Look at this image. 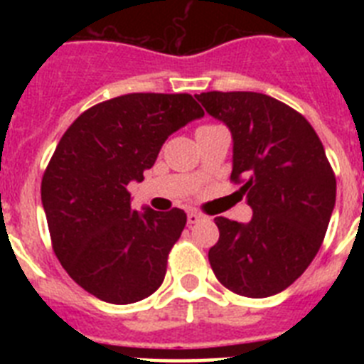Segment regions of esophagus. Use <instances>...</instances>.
Returning a JSON list of instances; mask_svg holds the SVG:
<instances>
[{
    "instance_id": "esophagus-1",
    "label": "esophagus",
    "mask_w": 364,
    "mask_h": 364,
    "mask_svg": "<svg viewBox=\"0 0 364 364\" xmlns=\"http://www.w3.org/2000/svg\"><path fill=\"white\" fill-rule=\"evenodd\" d=\"M200 218H202L200 213H197V211H189V213H188V224H197Z\"/></svg>"
}]
</instances>
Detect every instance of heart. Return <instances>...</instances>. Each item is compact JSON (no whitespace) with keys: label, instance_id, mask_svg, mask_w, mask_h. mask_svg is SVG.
<instances>
[{"label":"heart","instance_id":"1","mask_svg":"<svg viewBox=\"0 0 364 364\" xmlns=\"http://www.w3.org/2000/svg\"><path fill=\"white\" fill-rule=\"evenodd\" d=\"M202 127H205V125H202Z\"/></svg>","mask_w":364,"mask_h":364}]
</instances>
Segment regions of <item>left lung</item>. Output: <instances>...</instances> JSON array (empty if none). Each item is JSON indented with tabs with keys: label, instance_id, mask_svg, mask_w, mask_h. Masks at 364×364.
<instances>
[{
	"label": "left lung",
	"instance_id": "obj_1",
	"mask_svg": "<svg viewBox=\"0 0 364 364\" xmlns=\"http://www.w3.org/2000/svg\"><path fill=\"white\" fill-rule=\"evenodd\" d=\"M197 100L233 136L231 182L242 184L253 217H217L210 250L228 290L262 299L286 290L310 266L336 205V175L301 112L262 92H202Z\"/></svg>",
	"mask_w": 364,
	"mask_h": 364
}]
</instances>
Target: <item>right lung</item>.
Instances as JSON below:
<instances>
[{"mask_svg": "<svg viewBox=\"0 0 364 364\" xmlns=\"http://www.w3.org/2000/svg\"><path fill=\"white\" fill-rule=\"evenodd\" d=\"M204 117L191 95L131 92L92 105L70 124L41 178L58 260L83 290L131 304L159 290L186 213L131 208L167 136Z\"/></svg>", "mask_w": 364, "mask_h": 364, "instance_id": "1", "label": "right lung"}]
</instances>
